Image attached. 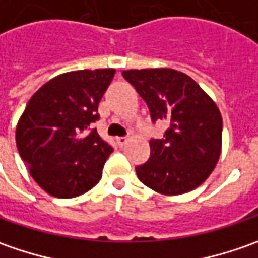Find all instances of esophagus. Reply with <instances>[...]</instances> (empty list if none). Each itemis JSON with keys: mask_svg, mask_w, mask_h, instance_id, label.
<instances>
[{"mask_svg": "<svg viewBox=\"0 0 258 258\" xmlns=\"http://www.w3.org/2000/svg\"><path fill=\"white\" fill-rule=\"evenodd\" d=\"M126 142H127V138H116V144L119 145L120 148H122V146H124V145H126Z\"/></svg>", "mask_w": 258, "mask_h": 258, "instance_id": "esophagus-1", "label": "esophagus"}]
</instances>
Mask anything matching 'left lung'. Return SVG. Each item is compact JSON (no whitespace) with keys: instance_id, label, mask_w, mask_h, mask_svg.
Here are the masks:
<instances>
[{"instance_id":"obj_1","label":"left lung","mask_w":258,"mask_h":258,"mask_svg":"<svg viewBox=\"0 0 258 258\" xmlns=\"http://www.w3.org/2000/svg\"><path fill=\"white\" fill-rule=\"evenodd\" d=\"M122 75L146 102L152 122L168 123L162 139H151L148 162L136 166L139 181L164 195L195 189L221 155L220 109L195 80L178 70L142 69Z\"/></svg>"}]
</instances>
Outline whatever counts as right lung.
<instances>
[{"mask_svg":"<svg viewBox=\"0 0 258 258\" xmlns=\"http://www.w3.org/2000/svg\"><path fill=\"white\" fill-rule=\"evenodd\" d=\"M114 69L77 70L55 76L30 99L15 142L30 175L45 192L75 198L92 189L113 148L90 126Z\"/></svg>","mask_w":258,"mask_h":258,"instance_id":"1","label":"right lung"}]
</instances>
